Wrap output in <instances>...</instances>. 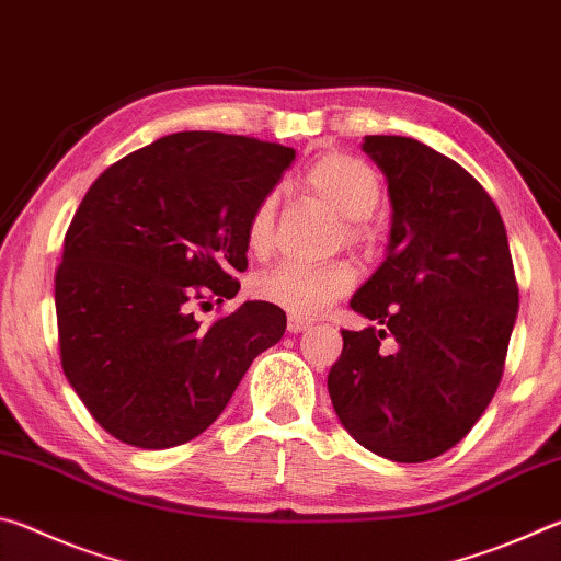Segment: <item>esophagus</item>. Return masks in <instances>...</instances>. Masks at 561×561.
I'll return each instance as SVG.
<instances>
[{
	"mask_svg": "<svg viewBox=\"0 0 561 561\" xmlns=\"http://www.w3.org/2000/svg\"><path fill=\"white\" fill-rule=\"evenodd\" d=\"M311 324L309 321H304L301 317H289L287 321V329L291 331V334H301V331H307Z\"/></svg>",
	"mask_w": 561,
	"mask_h": 561,
	"instance_id": "obj_1",
	"label": "esophagus"
}]
</instances>
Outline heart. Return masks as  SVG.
I'll use <instances>...</instances> for the list:
<instances>
[{"label": "heart", "instance_id": "heart-1", "mask_svg": "<svg viewBox=\"0 0 561 561\" xmlns=\"http://www.w3.org/2000/svg\"><path fill=\"white\" fill-rule=\"evenodd\" d=\"M297 187L311 201L341 217V237L356 247H376L383 240V227L374 217L383 187L376 170L356 156L324 153L301 170ZM277 234V195H264L247 220V247L257 257H267ZM356 270L344 260L307 264L282 262L262 272L252 284L254 297L274 304L291 317H319L331 304L354 289Z\"/></svg>", "mask_w": 561, "mask_h": 561}]
</instances>
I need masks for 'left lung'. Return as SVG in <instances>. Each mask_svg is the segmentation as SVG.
Here are the masks:
<instances>
[{
    "instance_id": "obj_1",
    "label": "left lung",
    "mask_w": 561,
    "mask_h": 561,
    "mask_svg": "<svg viewBox=\"0 0 561 561\" xmlns=\"http://www.w3.org/2000/svg\"><path fill=\"white\" fill-rule=\"evenodd\" d=\"M364 150L388 180L393 225L383 264L351 299L378 327L341 331L329 396L364 448L425 462L495 396L519 289L505 222L468 170L415 138L366 136Z\"/></svg>"
}]
</instances>
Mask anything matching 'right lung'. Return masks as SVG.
Returning <instances> with one entry per match:
<instances>
[{"label":"right lung","instance_id":"right-lung-1","mask_svg":"<svg viewBox=\"0 0 561 561\" xmlns=\"http://www.w3.org/2000/svg\"><path fill=\"white\" fill-rule=\"evenodd\" d=\"M260 138L183 130L96 178L54 277L61 368L103 431L133 448L193 440L225 411L287 314L244 301L203 329L193 307L232 299L247 220L291 165Z\"/></svg>","mask_w":561,"mask_h":561}]
</instances>
